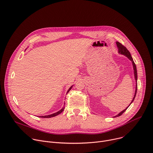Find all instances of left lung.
<instances>
[{"label":"left lung","mask_w":153,"mask_h":153,"mask_svg":"<svg viewBox=\"0 0 153 153\" xmlns=\"http://www.w3.org/2000/svg\"><path fill=\"white\" fill-rule=\"evenodd\" d=\"M116 44H117V47H118V52H119V53H120V54H122V55H125V56L126 57H127L131 62H132V65H133V68H134V77H135V82H136V87H135V94H134V98H133V100H132V101H131V104L129 105V106L132 104V102L134 101V99H135V96H136V93H137V68H136V65H135V63H134V60H133V59H132V56H131V53H130V52H129V51L127 49V48L125 47V46H124L123 45H122L120 43H119V42H118V41H117L116 42ZM129 106L127 107V108H125L124 110H123V111H121V112H120L118 115H117L116 116H115V117H119V116H121L124 112L125 111H126V110H127V108L129 107Z\"/></svg>","instance_id":"left-lung-1"}]
</instances>
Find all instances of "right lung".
I'll use <instances>...</instances> for the list:
<instances>
[{"label":"right lung","instance_id":"1","mask_svg":"<svg viewBox=\"0 0 153 153\" xmlns=\"http://www.w3.org/2000/svg\"><path fill=\"white\" fill-rule=\"evenodd\" d=\"M72 87H73V85L69 88V90H68V91H67V93L69 91V90H70L71 88H72ZM65 109V106L64 107H63V108L60 110H59V111H58L57 112H55V113H54V114H51V115H45V116H39V117H40V118H51V117H55V116H57V115H59L60 114H61L63 111V110Z\"/></svg>","mask_w":153,"mask_h":153}]
</instances>
